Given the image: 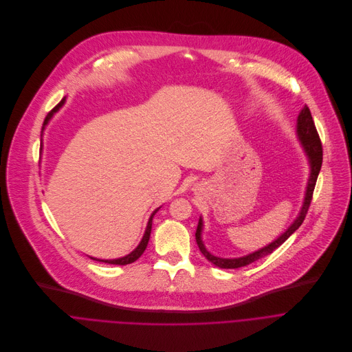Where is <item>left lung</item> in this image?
Instances as JSON below:
<instances>
[{
  "label": "left lung",
  "instance_id": "8db88e82",
  "mask_svg": "<svg viewBox=\"0 0 352 352\" xmlns=\"http://www.w3.org/2000/svg\"><path fill=\"white\" fill-rule=\"evenodd\" d=\"M297 133L298 137L301 140V143L304 146V150L309 158V164H311V176L308 180V187H307V192H305V199H304V205L301 208V212L298 215V218L293 222V225L286 230V233H283L280 236L277 240H274L273 243H270L269 245L250 254L241 258H233V259H228V258H219V256H214L212 254H209L206 251V248L202 244L201 240V232H202V219H199L198 226H197V232H195V240L198 244L199 251L202 252V255L209 261L212 262L214 265L223 267V269H237L241 266H247L269 254H272L277 247L282 245L304 222L307 214H308V209L312 201V195H314V190H315V184L318 180V175L320 172L322 168V161H323V150H322V143H320V138L315 126V122L312 119L311 111L309 108L305 105L302 108V111L298 115L297 119Z\"/></svg>",
  "mask_w": 352,
  "mask_h": 352
}]
</instances>
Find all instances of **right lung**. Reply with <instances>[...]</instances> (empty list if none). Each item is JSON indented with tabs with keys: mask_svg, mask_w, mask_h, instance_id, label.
<instances>
[{
	"mask_svg": "<svg viewBox=\"0 0 352 352\" xmlns=\"http://www.w3.org/2000/svg\"><path fill=\"white\" fill-rule=\"evenodd\" d=\"M63 102H65V98H62L60 100V102L56 105V107H54L50 112H48V115L45 116V120H44V126L47 124V122L51 119V116L63 105ZM157 210L158 209H155L154 212H153V215H151V218H150V221H148V225H147V229H146V233H144V236H143V240L140 241V244L137 245V248L134 250V251H131L129 255H126V256H123V258H118V259H97V261H100V262H105V263H111V265H129V263H131V262H134V261H137L140 256L143 255V252H144V250L147 248V244H148V240H150V234H151V226H153V218H154V215L157 214ZM91 259H96V258H91Z\"/></svg>",
	"mask_w": 352,
	"mask_h": 352,
	"instance_id": "add662e5",
	"label": "right lung"
}]
</instances>
